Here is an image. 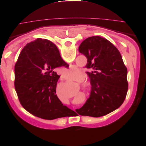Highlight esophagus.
Listing matches in <instances>:
<instances>
[{"mask_svg": "<svg viewBox=\"0 0 146 146\" xmlns=\"http://www.w3.org/2000/svg\"><path fill=\"white\" fill-rule=\"evenodd\" d=\"M61 78H63V77H61Z\"/></svg>", "mask_w": 146, "mask_h": 146, "instance_id": "34e87169", "label": "esophagus"}]
</instances>
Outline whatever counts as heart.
Listing matches in <instances>:
<instances>
[{
	"label": "heart",
	"instance_id": "b5f03b06",
	"mask_svg": "<svg viewBox=\"0 0 146 146\" xmlns=\"http://www.w3.org/2000/svg\"><path fill=\"white\" fill-rule=\"evenodd\" d=\"M80 72V70L76 68H72L68 70H66V72L64 74V78L66 80L68 81H71L76 78V80L77 82L80 83L81 87L83 90L88 91L90 89L91 87V83L88 81H83L84 79H85V76H84L83 74H79L78 76L77 74ZM77 77H76V76Z\"/></svg>",
	"mask_w": 146,
	"mask_h": 146
}]
</instances>
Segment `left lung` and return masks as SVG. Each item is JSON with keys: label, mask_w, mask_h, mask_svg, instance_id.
Wrapping results in <instances>:
<instances>
[{"label": "left lung", "mask_w": 146, "mask_h": 146, "mask_svg": "<svg viewBox=\"0 0 146 146\" xmlns=\"http://www.w3.org/2000/svg\"><path fill=\"white\" fill-rule=\"evenodd\" d=\"M87 58L86 68L90 78L91 92L83 107L76 109L81 116L98 117L117 109L128 90L127 69L117 48L107 39L91 36L79 46Z\"/></svg>", "instance_id": "left-lung-1"}]
</instances>
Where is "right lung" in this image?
I'll list each match as a JSON object with an SVG mask.
<instances>
[{
	"label": "right lung",
	"instance_id": "1",
	"mask_svg": "<svg viewBox=\"0 0 146 146\" xmlns=\"http://www.w3.org/2000/svg\"><path fill=\"white\" fill-rule=\"evenodd\" d=\"M60 66L68 65L58 48L47 39L38 38L21 52L15 66V90L21 105L33 115L53 120L74 111L56 95L60 76L55 68Z\"/></svg>",
	"mask_w": 146,
	"mask_h": 146
}]
</instances>
